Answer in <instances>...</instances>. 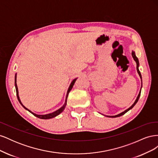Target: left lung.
<instances>
[{
  "label": "left lung",
  "instance_id": "1",
  "mask_svg": "<svg viewBox=\"0 0 158 158\" xmlns=\"http://www.w3.org/2000/svg\"><path fill=\"white\" fill-rule=\"evenodd\" d=\"M132 57H133L134 60H135V61L136 62V70H137V73H138V74H139V76H140V78H141V82H142V75H141V74H140V70H139V69H138V68H139V61H138V58H137V56H136L135 52L134 51H132ZM142 82H141V89H142ZM141 89H140V92H139V94H138V96H137V98H136V99L135 100V103H134L130 107L128 108L127 109H126L125 111H124L123 112H122V113H119V114H116V115H113V116H108V115H106V117H111V118L118 117H120V116L123 115L124 114H125L127 112H128V111H129V110H131V109L134 106H135L136 103L138 102V99H139V98H140V93H141ZM105 116H106V115H105Z\"/></svg>",
  "mask_w": 158,
  "mask_h": 158
}]
</instances>
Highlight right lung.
<instances>
[{
    "label": "right lung",
    "mask_w": 158,
    "mask_h": 158,
    "mask_svg": "<svg viewBox=\"0 0 158 158\" xmlns=\"http://www.w3.org/2000/svg\"><path fill=\"white\" fill-rule=\"evenodd\" d=\"M16 75H17V73L15 74V88H16V95H17V98H18V99L19 102H20V103L22 105V106L26 110H27V111H28L29 112H30L31 114H33V115L35 116L36 117H38L40 118H41V119H49V118H54L55 117H56L57 115H59V114H60L62 112H63L64 111V109H65V107L66 106V102H67V98H68V95L70 92V91L72 89V88H73V85L76 82V79H77V78L74 79L73 80V82H71V84H70L69 85V88L68 89V91H67V93H66V99H65V102L64 103V105L63 106H62L60 109H59L58 110H56V111L52 112V113H49V114H37L36 113H34L33 112H32L31 111H30V109H28L27 108H26L22 104V103L20 101V97H19V94H18V86H17V84H16Z\"/></svg>",
    "instance_id": "right-lung-1"
}]
</instances>
